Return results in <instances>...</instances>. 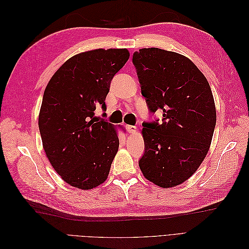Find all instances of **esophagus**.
Here are the masks:
<instances>
[{
    "label": "esophagus",
    "instance_id": "obj_1",
    "mask_svg": "<svg viewBox=\"0 0 249 249\" xmlns=\"http://www.w3.org/2000/svg\"><path fill=\"white\" fill-rule=\"evenodd\" d=\"M125 130L129 132V133H135V132H136V130H137V127L135 126V125L127 124V125H125Z\"/></svg>",
    "mask_w": 249,
    "mask_h": 249
}]
</instances>
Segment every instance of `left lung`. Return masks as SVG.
<instances>
[{"label": "left lung", "mask_w": 249, "mask_h": 249, "mask_svg": "<svg viewBox=\"0 0 249 249\" xmlns=\"http://www.w3.org/2000/svg\"><path fill=\"white\" fill-rule=\"evenodd\" d=\"M149 113L162 122L142 124L144 154L139 167L162 188L182 184L197 170L212 141L216 109L206 77L187 57L158 48L133 54Z\"/></svg>", "instance_id": "1"}]
</instances>
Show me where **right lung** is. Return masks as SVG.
<instances>
[{"label":"right lung","mask_w":249,"mask_h":249,"mask_svg":"<svg viewBox=\"0 0 249 249\" xmlns=\"http://www.w3.org/2000/svg\"><path fill=\"white\" fill-rule=\"evenodd\" d=\"M129 57L126 49L81 53L60 67L44 90L38 118L44 152L58 175L78 189H92L108 178L119 139L94 111L99 106L106 111L111 81Z\"/></svg>","instance_id":"obj_1"}]
</instances>
